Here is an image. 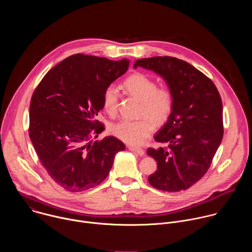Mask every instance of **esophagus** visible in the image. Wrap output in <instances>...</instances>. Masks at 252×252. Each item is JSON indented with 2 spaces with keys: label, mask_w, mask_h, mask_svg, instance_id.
Instances as JSON below:
<instances>
[{
  "label": "esophagus",
  "mask_w": 252,
  "mask_h": 252,
  "mask_svg": "<svg viewBox=\"0 0 252 252\" xmlns=\"http://www.w3.org/2000/svg\"><path fill=\"white\" fill-rule=\"evenodd\" d=\"M128 150H129L130 152H133V153L137 154V155H138V156H140V157H142V156H145V151H143V150H142V149H140V148L128 147Z\"/></svg>",
  "instance_id": "34e87169"
}]
</instances>
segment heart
Here are the masks:
<instances>
[{
	"label": "heart",
	"mask_w": 252,
	"mask_h": 252,
	"mask_svg": "<svg viewBox=\"0 0 252 252\" xmlns=\"http://www.w3.org/2000/svg\"><path fill=\"white\" fill-rule=\"evenodd\" d=\"M124 87L137 99L141 101L140 115L147 118L130 121L122 120L111 126L110 131L122 141L131 146H139L153 132L154 125L164 124L173 109V95L166 88L158 89L157 83L142 74H134L128 77ZM120 90L116 85L107 86L103 92L102 102L105 112L115 116L118 111Z\"/></svg>",
	"instance_id": "heart-1"
}]
</instances>
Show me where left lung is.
<instances>
[{
	"label": "left lung",
	"mask_w": 252,
	"mask_h": 252,
	"mask_svg": "<svg viewBox=\"0 0 252 252\" xmlns=\"http://www.w3.org/2000/svg\"><path fill=\"white\" fill-rule=\"evenodd\" d=\"M153 70L173 95V109L155 139L166 149H149L158 161L150 184L176 192L192 187L206 173L223 136L222 102L214 84L190 63L172 57L139 59L133 67Z\"/></svg>",
	"instance_id": "left-lung-1"
}]
</instances>
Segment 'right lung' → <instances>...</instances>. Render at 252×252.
<instances>
[{"instance_id":"right-lung-1","label":"right lung","mask_w":252,"mask_h":252,"mask_svg":"<svg viewBox=\"0 0 252 252\" xmlns=\"http://www.w3.org/2000/svg\"><path fill=\"white\" fill-rule=\"evenodd\" d=\"M129 61L73 55L49 70L33 92L30 105V138L54 181L71 192L102 183L125 145L115 136L93 141L103 125L95 120L103 109L107 86L126 74Z\"/></svg>"}]
</instances>
